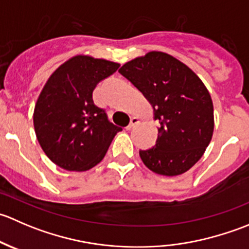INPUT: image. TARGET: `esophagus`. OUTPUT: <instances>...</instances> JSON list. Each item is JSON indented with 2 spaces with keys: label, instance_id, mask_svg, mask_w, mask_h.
Masks as SVG:
<instances>
[{
  "label": "esophagus",
  "instance_id": "obj_1",
  "mask_svg": "<svg viewBox=\"0 0 249 249\" xmlns=\"http://www.w3.org/2000/svg\"><path fill=\"white\" fill-rule=\"evenodd\" d=\"M139 123H140L139 118H137V117H132L131 119H130V124L127 125V130L132 129V127H134L136 124H139Z\"/></svg>",
  "mask_w": 249,
  "mask_h": 249
}]
</instances>
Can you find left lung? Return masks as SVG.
I'll return each instance as SVG.
<instances>
[{
	"instance_id": "8db88e82",
	"label": "left lung",
	"mask_w": 249,
	"mask_h": 249,
	"mask_svg": "<svg viewBox=\"0 0 249 249\" xmlns=\"http://www.w3.org/2000/svg\"><path fill=\"white\" fill-rule=\"evenodd\" d=\"M119 73L144 95L159 120L154 147L140 150L143 164L162 176L188 171L203 155L214 127L212 99L201 79L161 52L126 62Z\"/></svg>"
}]
</instances>
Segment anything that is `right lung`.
<instances>
[{
	"instance_id": "right-lung-1",
	"label": "right lung",
	"mask_w": 249,
	"mask_h": 249,
	"mask_svg": "<svg viewBox=\"0 0 249 249\" xmlns=\"http://www.w3.org/2000/svg\"><path fill=\"white\" fill-rule=\"evenodd\" d=\"M119 64L78 55L50 76L34 112L37 140L47 157L67 171H87L106 155L122 127L94 104L92 91Z\"/></svg>"
}]
</instances>
